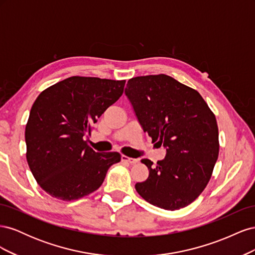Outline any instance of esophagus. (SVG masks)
<instances>
[{
	"instance_id": "obj_1",
	"label": "esophagus",
	"mask_w": 255,
	"mask_h": 255,
	"mask_svg": "<svg viewBox=\"0 0 255 255\" xmlns=\"http://www.w3.org/2000/svg\"><path fill=\"white\" fill-rule=\"evenodd\" d=\"M121 160L125 161V163L129 164V165H134V164L137 163V159L132 158V157H128V156H126V155H121Z\"/></svg>"
}]
</instances>
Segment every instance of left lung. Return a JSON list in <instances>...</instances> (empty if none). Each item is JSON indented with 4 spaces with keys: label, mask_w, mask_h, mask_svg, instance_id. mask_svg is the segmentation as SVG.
Returning a JSON list of instances; mask_svg holds the SVG:
<instances>
[{
    "label": "left lung",
    "mask_w": 255,
    "mask_h": 255,
    "mask_svg": "<svg viewBox=\"0 0 255 255\" xmlns=\"http://www.w3.org/2000/svg\"><path fill=\"white\" fill-rule=\"evenodd\" d=\"M143 132L163 144L156 166L135 188L146 202L168 211L187 206L210 181L219 153L215 115L199 92L166 74L137 76L125 90Z\"/></svg>",
    "instance_id": "left-lung-1"
}]
</instances>
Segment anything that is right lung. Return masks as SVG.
Wrapping results in <instances>:
<instances>
[{
  "label": "right lung",
  "instance_id": "right-lung-1",
  "mask_svg": "<svg viewBox=\"0 0 255 255\" xmlns=\"http://www.w3.org/2000/svg\"><path fill=\"white\" fill-rule=\"evenodd\" d=\"M126 81L71 76L43 90L25 128L26 159L39 186L54 198L78 200L101 186L117 152L98 153L85 140L123 94Z\"/></svg>",
  "mask_w": 255,
  "mask_h": 255
}]
</instances>
